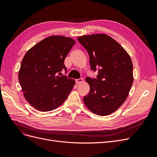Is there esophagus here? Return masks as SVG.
Segmentation results:
<instances>
[{
	"instance_id": "34e87169",
	"label": "esophagus",
	"mask_w": 157,
	"mask_h": 157,
	"mask_svg": "<svg viewBox=\"0 0 157 157\" xmlns=\"http://www.w3.org/2000/svg\"><path fill=\"white\" fill-rule=\"evenodd\" d=\"M75 82L77 84H80L83 82V79L82 78H78V79H76Z\"/></svg>"
}]
</instances>
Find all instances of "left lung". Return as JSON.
Here are the masks:
<instances>
[{
  "mask_svg": "<svg viewBox=\"0 0 157 157\" xmlns=\"http://www.w3.org/2000/svg\"><path fill=\"white\" fill-rule=\"evenodd\" d=\"M78 40L88 52L90 67L98 70L97 78L87 77L90 92L83 98L93 113L107 116L126 99L134 81L133 64L124 48L105 34L84 35Z\"/></svg>",
  "mask_w": 157,
  "mask_h": 157,
  "instance_id": "left-lung-1",
  "label": "left lung"
}]
</instances>
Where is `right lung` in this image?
<instances>
[{
	"mask_svg": "<svg viewBox=\"0 0 157 157\" xmlns=\"http://www.w3.org/2000/svg\"><path fill=\"white\" fill-rule=\"evenodd\" d=\"M75 41L69 37L50 36L27 52L18 79L26 100L40 111L58 108L67 98L75 80L58 74L67 71L64 60Z\"/></svg>",
	"mask_w": 157,
	"mask_h": 157,
	"instance_id": "add662e5",
	"label": "right lung"
}]
</instances>
